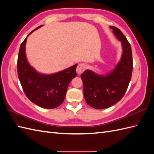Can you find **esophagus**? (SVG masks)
<instances>
[{
	"instance_id": "1",
	"label": "esophagus",
	"mask_w": 154,
	"mask_h": 154,
	"mask_svg": "<svg viewBox=\"0 0 154 154\" xmlns=\"http://www.w3.org/2000/svg\"><path fill=\"white\" fill-rule=\"evenodd\" d=\"M86 68V66L85 64L83 63H80L78 65L77 68H76V72L78 74H82L83 71H85V69Z\"/></svg>"
}]
</instances>
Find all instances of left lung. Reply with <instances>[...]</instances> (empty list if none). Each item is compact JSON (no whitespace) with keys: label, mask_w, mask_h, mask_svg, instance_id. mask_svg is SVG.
Returning a JSON list of instances; mask_svg holds the SVG:
<instances>
[{"label":"left lung","mask_w":154,"mask_h":154,"mask_svg":"<svg viewBox=\"0 0 154 154\" xmlns=\"http://www.w3.org/2000/svg\"><path fill=\"white\" fill-rule=\"evenodd\" d=\"M122 46V57L115 67L105 74L87 69L81 74L87 103L96 109L109 108L122 100L131 80L133 63L131 46L117 27L110 26Z\"/></svg>","instance_id":"obj_1"}]
</instances>
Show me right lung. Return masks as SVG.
Returning <instances> with one entry per match:
<instances>
[{
    "instance_id": "add662e5",
    "label": "right lung",
    "mask_w": 154,
    "mask_h": 154,
    "mask_svg": "<svg viewBox=\"0 0 154 154\" xmlns=\"http://www.w3.org/2000/svg\"><path fill=\"white\" fill-rule=\"evenodd\" d=\"M22 43L17 61L18 76L23 90L31 102L44 109H54L65 99L69 83L77 75L78 64L53 74L39 72L32 67L27 59L26 44L27 37Z\"/></svg>"
}]
</instances>
